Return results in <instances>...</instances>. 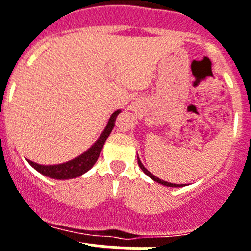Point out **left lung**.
<instances>
[{"label": "left lung", "instance_id": "8db88e82", "mask_svg": "<svg viewBox=\"0 0 251 251\" xmlns=\"http://www.w3.org/2000/svg\"><path fill=\"white\" fill-rule=\"evenodd\" d=\"M137 159H138V166H139V167H141V170L143 171V172H145V174L147 175L148 177H151V178H152L153 181H156V182L161 183V185H163V186H167V187H182V186H185V185H176V183H171V182H167V181H163V179L158 178V177H156V176H154V175L151 174L150 171H148L147 168H146L145 166H143V163H142V162H141L139 157H137Z\"/></svg>", "mask_w": 251, "mask_h": 251}]
</instances>
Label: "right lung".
<instances>
[{"label":"right lung","instance_id":"right-lung-1","mask_svg":"<svg viewBox=\"0 0 251 251\" xmlns=\"http://www.w3.org/2000/svg\"><path fill=\"white\" fill-rule=\"evenodd\" d=\"M118 110L114 112L110 117L109 122L106 124L105 129L103 130V134L100 136V138L95 142L94 145L89 148V150L84 152L83 154L77 156L76 158L72 159V161H68L65 163H60V165H37L35 162L28 161L32 167L40 172L41 175L46 177H50V178L54 179H68V178H75V177L81 176L83 174H85L86 171H89L90 168L94 166V163L98 159L99 154L101 152V148L104 146V142L106 141V138L109 137L110 132L114 128V121L118 115Z\"/></svg>","mask_w":251,"mask_h":251}]
</instances>
